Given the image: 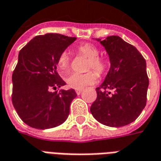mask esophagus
I'll use <instances>...</instances> for the list:
<instances>
[{"label":"esophagus","mask_w":161,"mask_h":161,"mask_svg":"<svg viewBox=\"0 0 161 161\" xmlns=\"http://www.w3.org/2000/svg\"><path fill=\"white\" fill-rule=\"evenodd\" d=\"M83 91V89H76V94H80Z\"/></svg>","instance_id":"34e87169"}]
</instances>
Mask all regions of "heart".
<instances>
[{"label": "heart", "mask_w": 161, "mask_h": 161, "mask_svg": "<svg viewBox=\"0 0 161 161\" xmlns=\"http://www.w3.org/2000/svg\"><path fill=\"white\" fill-rule=\"evenodd\" d=\"M78 51L87 58L85 69L89 70L88 72L79 73L73 72L66 78L67 85L75 89H80L85 86L90 85L96 82L97 72L99 75H103L107 69V61L105 58L99 56L100 50L95 45L84 43L78 47ZM57 67L61 75L67 74L70 68V56L67 51H62L57 59ZM90 69H94L95 73Z\"/></svg>", "instance_id": "heart-1"}]
</instances>
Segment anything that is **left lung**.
I'll return each instance as SVG.
<instances>
[{"label":"left lung","mask_w":161,"mask_h":161,"mask_svg":"<svg viewBox=\"0 0 161 161\" xmlns=\"http://www.w3.org/2000/svg\"><path fill=\"white\" fill-rule=\"evenodd\" d=\"M96 40L107 51L110 68L105 81L96 88L97 98L90 111L101 124L126 126L138 118L146 105L149 78L145 59L119 36Z\"/></svg>","instance_id":"left-lung-1"}]
</instances>
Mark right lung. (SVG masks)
<instances>
[{
	"label": "right lung",
	"mask_w": 161,
	"mask_h": 161,
	"mask_svg": "<svg viewBox=\"0 0 161 161\" xmlns=\"http://www.w3.org/2000/svg\"><path fill=\"white\" fill-rule=\"evenodd\" d=\"M75 37L46 34L34 37L19 51L12 73V105L22 121L37 129L62 124L70 105L77 96L74 89H51L66 84L56 72L57 59Z\"/></svg>",
	"instance_id": "obj_1"
}]
</instances>
